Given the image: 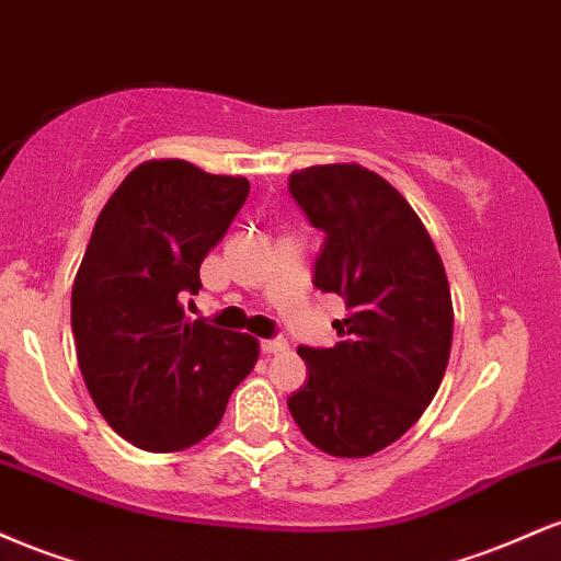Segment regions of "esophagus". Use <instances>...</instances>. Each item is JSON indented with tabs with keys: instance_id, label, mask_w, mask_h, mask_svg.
<instances>
[{
	"instance_id": "obj_1",
	"label": "esophagus",
	"mask_w": 561,
	"mask_h": 561,
	"mask_svg": "<svg viewBox=\"0 0 561 561\" xmlns=\"http://www.w3.org/2000/svg\"><path fill=\"white\" fill-rule=\"evenodd\" d=\"M261 351L266 353V356H272V353H282V351H287V340H285V337L261 340Z\"/></svg>"
}]
</instances>
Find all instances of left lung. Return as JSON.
<instances>
[{
    "label": "left lung",
    "instance_id": "1",
    "mask_svg": "<svg viewBox=\"0 0 561 561\" xmlns=\"http://www.w3.org/2000/svg\"><path fill=\"white\" fill-rule=\"evenodd\" d=\"M287 190L324 234L313 287L347 308L332 324L337 345L298 347L308 379L289 414L324 454L362 459L396 443L440 388L454 337L446 268L420 216L375 171L311 165Z\"/></svg>",
    "mask_w": 561,
    "mask_h": 561
}]
</instances>
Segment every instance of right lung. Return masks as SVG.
<instances>
[{"label": "right lung", "instance_id": "add662e5", "mask_svg": "<svg viewBox=\"0 0 561 561\" xmlns=\"http://www.w3.org/2000/svg\"><path fill=\"white\" fill-rule=\"evenodd\" d=\"M242 176L186 160H147L96 218L70 295V324L89 396L107 424L152 454L208 437L253 364L250 334L186 321L199 263L248 199Z\"/></svg>", "mask_w": 561, "mask_h": 561}]
</instances>
